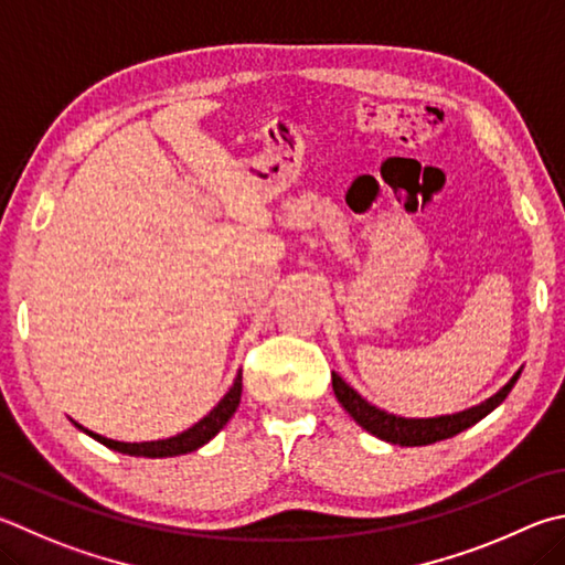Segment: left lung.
<instances>
[{
    "mask_svg": "<svg viewBox=\"0 0 565 565\" xmlns=\"http://www.w3.org/2000/svg\"><path fill=\"white\" fill-rule=\"evenodd\" d=\"M519 375H521V367L511 375V381L504 387L497 390V393L487 397L484 403H479L469 409H461V413H455V415H439V417H399L393 413H385V409L367 403V399L358 393V390L348 385L335 371L331 373V381H333V393L338 397V403L343 405L345 413L351 415L355 423L365 429V433L381 437L390 445L423 447V445H433V443H439V439H449L459 433H465V429H469L471 425H477L479 419H484L491 409H497L501 403H504L507 395L511 393V387L516 385Z\"/></svg>",
    "mask_w": 565,
    "mask_h": 565,
    "instance_id": "left-lung-1",
    "label": "left lung"
}]
</instances>
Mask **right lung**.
Listing matches in <instances>:
<instances>
[{
	"instance_id": "add662e5",
	"label": "right lung",
	"mask_w": 565,
	"mask_h": 565,
	"mask_svg": "<svg viewBox=\"0 0 565 565\" xmlns=\"http://www.w3.org/2000/svg\"><path fill=\"white\" fill-rule=\"evenodd\" d=\"M242 399V371L234 377L232 387L227 390L217 405H214L207 415H204L200 423H194L192 427L184 429V433L168 437V439H152V443H118V439H108L98 433H90V429L81 427L74 423L78 429H84L88 437H94L96 443L106 445L108 449H116L120 455H130V457H178V455H188L200 449L202 445H207L210 439L220 433V429L230 423V417L237 413Z\"/></svg>"
}]
</instances>
